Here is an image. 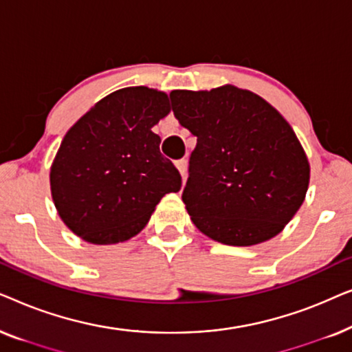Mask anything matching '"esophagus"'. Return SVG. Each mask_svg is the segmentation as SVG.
Returning a JSON list of instances; mask_svg holds the SVG:
<instances>
[{
  "mask_svg": "<svg viewBox=\"0 0 352 352\" xmlns=\"http://www.w3.org/2000/svg\"><path fill=\"white\" fill-rule=\"evenodd\" d=\"M176 168H177V170H179L181 176L184 177L186 176V171H187V162L184 160V158H182V160H177L176 162Z\"/></svg>",
  "mask_w": 352,
  "mask_h": 352,
  "instance_id": "esophagus-1",
  "label": "esophagus"
}]
</instances>
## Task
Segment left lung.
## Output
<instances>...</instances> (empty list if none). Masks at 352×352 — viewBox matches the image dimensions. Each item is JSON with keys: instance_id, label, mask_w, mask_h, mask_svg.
<instances>
[{"instance_id": "left-lung-1", "label": "left lung", "mask_w": 352, "mask_h": 352, "mask_svg": "<svg viewBox=\"0 0 352 352\" xmlns=\"http://www.w3.org/2000/svg\"><path fill=\"white\" fill-rule=\"evenodd\" d=\"M171 109L197 138L182 201L197 229L234 247L276 237L309 186V162L295 131L252 91L176 89Z\"/></svg>"}]
</instances>
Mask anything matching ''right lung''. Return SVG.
Returning <instances> with one entry per match:
<instances>
[{"instance_id": "right-lung-1", "label": "right lung", "mask_w": 352, "mask_h": 352, "mask_svg": "<svg viewBox=\"0 0 352 352\" xmlns=\"http://www.w3.org/2000/svg\"><path fill=\"white\" fill-rule=\"evenodd\" d=\"M165 93L131 86L100 99L62 139L51 165V195L67 228L86 242L134 237L181 175L160 153L152 128L170 113Z\"/></svg>"}]
</instances>
